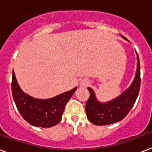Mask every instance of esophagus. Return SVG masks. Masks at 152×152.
I'll use <instances>...</instances> for the list:
<instances>
[{
	"instance_id": "34e87169",
	"label": "esophagus",
	"mask_w": 152,
	"mask_h": 152,
	"mask_svg": "<svg viewBox=\"0 0 152 152\" xmlns=\"http://www.w3.org/2000/svg\"><path fill=\"white\" fill-rule=\"evenodd\" d=\"M88 84H89L88 80H86V79H83V80H81L80 81V83H79L80 87H86Z\"/></svg>"
}]
</instances>
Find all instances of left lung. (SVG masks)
I'll list each match as a JSON object with an SVG mask.
<instances>
[{
    "instance_id": "left-lung-1",
    "label": "left lung",
    "mask_w": 152,
    "mask_h": 152,
    "mask_svg": "<svg viewBox=\"0 0 152 152\" xmlns=\"http://www.w3.org/2000/svg\"><path fill=\"white\" fill-rule=\"evenodd\" d=\"M126 40V38L121 36ZM128 41V40H127ZM137 70L134 80L118 97L108 102L98 101L95 92L91 87H87L90 97L86 104V114L89 121L94 125L103 126L112 124L122 120L130 111L139 94L140 86V69L139 56L137 53Z\"/></svg>"
}]
</instances>
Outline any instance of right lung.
I'll return each instance as SVG.
<instances>
[{
	"instance_id": "right-lung-1",
	"label": "right lung",
	"mask_w": 152,
	"mask_h": 152,
	"mask_svg": "<svg viewBox=\"0 0 152 152\" xmlns=\"http://www.w3.org/2000/svg\"><path fill=\"white\" fill-rule=\"evenodd\" d=\"M77 87L55 97L39 99L27 94L21 89L12 72V91L18 112L27 123L37 127H51L60 122L65 106L73 95Z\"/></svg>"
}]
</instances>
